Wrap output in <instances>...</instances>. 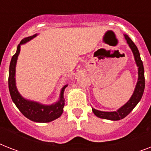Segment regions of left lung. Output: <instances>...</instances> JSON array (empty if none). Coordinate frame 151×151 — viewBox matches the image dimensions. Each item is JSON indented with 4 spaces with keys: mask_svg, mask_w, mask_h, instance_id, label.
<instances>
[{
    "mask_svg": "<svg viewBox=\"0 0 151 151\" xmlns=\"http://www.w3.org/2000/svg\"><path fill=\"white\" fill-rule=\"evenodd\" d=\"M124 36L125 40L127 41V43L133 53L135 61L138 66V81L136 83L133 94L131 96L130 99L124 105L122 106V107L119 108L117 111L106 112V111H100V110H96L94 108H92V111L94 113V114L98 117L103 118V119L111 120V121H118V120L123 119L127 115L129 114L132 110H133L134 107L138 104L143 96V92H144V88H145L144 68H143V62L140 59V55H139V52L136 45L130 39V37L127 34H124Z\"/></svg>",
    "mask_w": 151,
    "mask_h": 151,
    "instance_id": "8db88e82",
    "label": "left lung"
}]
</instances>
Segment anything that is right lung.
I'll use <instances>...</instances> for the list:
<instances>
[{"label":"right lung","mask_w":151,"mask_h":151,"mask_svg":"<svg viewBox=\"0 0 151 151\" xmlns=\"http://www.w3.org/2000/svg\"><path fill=\"white\" fill-rule=\"evenodd\" d=\"M36 36L37 34H34L33 36L27 37L26 38L22 39L19 45H18L17 50L12 58L10 66H9L8 88H9L12 99L20 112L25 117L35 122H50L57 119L63 114L64 104H65L64 103L65 99L63 96L64 90L67 87V85L63 86L62 88L59 100L52 105H43L37 102L25 99L18 92L17 88L15 85V66H16L18 56L20 52V46L21 45L27 43V41H29Z\"/></svg>","instance_id":"right-lung-1"}]
</instances>
